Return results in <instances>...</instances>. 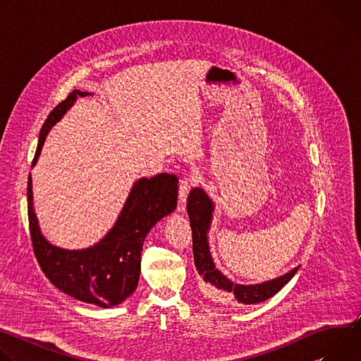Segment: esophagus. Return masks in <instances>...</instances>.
<instances>
[{
    "label": "esophagus",
    "mask_w": 361,
    "mask_h": 361,
    "mask_svg": "<svg viewBox=\"0 0 361 361\" xmlns=\"http://www.w3.org/2000/svg\"><path fill=\"white\" fill-rule=\"evenodd\" d=\"M192 184H194V181L190 177H184L180 181V185H178V212H181V213L185 212L187 197H188V192H190Z\"/></svg>",
    "instance_id": "1"
}]
</instances>
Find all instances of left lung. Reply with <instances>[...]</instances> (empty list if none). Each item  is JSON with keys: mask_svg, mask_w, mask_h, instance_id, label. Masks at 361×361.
<instances>
[{"mask_svg": "<svg viewBox=\"0 0 361 361\" xmlns=\"http://www.w3.org/2000/svg\"><path fill=\"white\" fill-rule=\"evenodd\" d=\"M213 210V201L201 188L195 187L190 191L187 200V213L192 230L194 264L200 276L201 293L213 301H235L238 304H257L277 294L294 277L298 267L281 277L252 286L235 284L216 269L207 241Z\"/></svg>", "mask_w": 361, "mask_h": 361, "instance_id": "left-lung-1", "label": "left lung"}]
</instances>
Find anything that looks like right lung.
I'll return each instance as SVG.
<instances>
[{
	"mask_svg": "<svg viewBox=\"0 0 361 361\" xmlns=\"http://www.w3.org/2000/svg\"><path fill=\"white\" fill-rule=\"evenodd\" d=\"M90 92L74 90L49 113L38 138L35 166L45 137L74 104L77 97ZM32 180L28 176V223L35 259L45 277L63 293L102 308L114 307L130 297L138 284L141 251L147 233L177 207L178 177L159 174L140 178L131 188L121 214L110 233L85 250H64L49 244L38 227L32 209Z\"/></svg>",
	"mask_w": 361,
	"mask_h": 361,
	"instance_id": "right-lung-1",
	"label": "right lung"
}]
</instances>
